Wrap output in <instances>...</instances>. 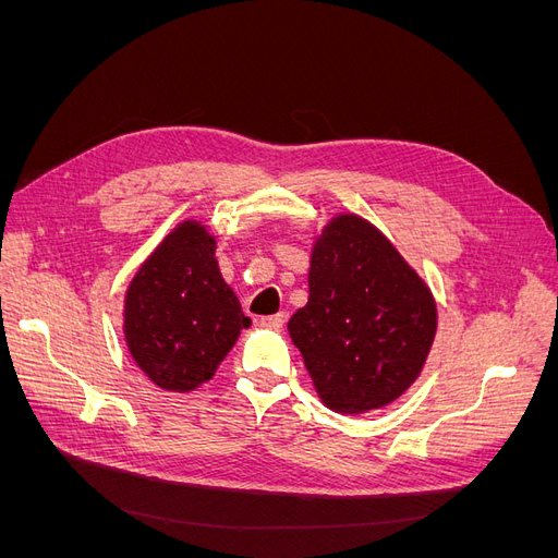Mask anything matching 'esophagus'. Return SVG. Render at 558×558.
Returning a JSON list of instances; mask_svg holds the SVG:
<instances>
[{
    "label": "esophagus",
    "instance_id": "obj_1",
    "mask_svg": "<svg viewBox=\"0 0 558 558\" xmlns=\"http://www.w3.org/2000/svg\"><path fill=\"white\" fill-rule=\"evenodd\" d=\"M284 320H287V314H284V312H278V314L262 316V318H259V324H262L264 328H282V326H284Z\"/></svg>",
    "mask_w": 558,
    "mask_h": 558
}]
</instances>
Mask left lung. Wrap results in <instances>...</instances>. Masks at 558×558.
Wrapping results in <instances>:
<instances>
[{
	"instance_id": "obj_1",
	"label": "left lung",
	"mask_w": 558,
	"mask_h": 558,
	"mask_svg": "<svg viewBox=\"0 0 558 558\" xmlns=\"http://www.w3.org/2000/svg\"><path fill=\"white\" fill-rule=\"evenodd\" d=\"M318 396L360 414L418 377L436 335L425 282L368 221L341 215L316 244L310 301L289 320Z\"/></svg>"
}]
</instances>
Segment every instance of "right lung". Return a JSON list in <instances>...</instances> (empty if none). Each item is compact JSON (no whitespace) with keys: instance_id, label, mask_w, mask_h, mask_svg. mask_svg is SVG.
<instances>
[{"instance_id":"add662e5","label":"right lung","mask_w":558,"mask_h":558,"mask_svg":"<svg viewBox=\"0 0 558 558\" xmlns=\"http://www.w3.org/2000/svg\"><path fill=\"white\" fill-rule=\"evenodd\" d=\"M124 316L131 355L169 391H192L210 379L251 324L219 274L215 240L192 221L142 264Z\"/></svg>"}]
</instances>
